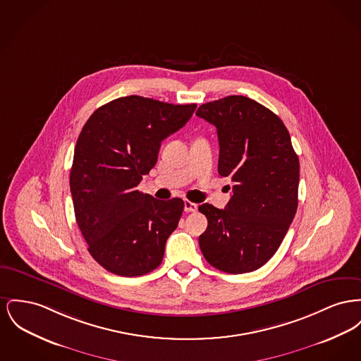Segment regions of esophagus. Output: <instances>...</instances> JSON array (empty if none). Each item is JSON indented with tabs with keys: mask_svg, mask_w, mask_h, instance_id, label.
<instances>
[{
	"mask_svg": "<svg viewBox=\"0 0 361 361\" xmlns=\"http://www.w3.org/2000/svg\"><path fill=\"white\" fill-rule=\"evenodd\" d=\"M184 210L187 212H193L197 210V204L196 203H192L190 200H185L184 202Z\"/></svg>",
	"mask_w": 361,
	"mask_h": 361,
	"instance_id": "34e87169",
	"label": "esophagus"
}]
</instances>
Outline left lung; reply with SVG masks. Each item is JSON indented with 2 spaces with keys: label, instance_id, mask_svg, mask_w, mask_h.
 Wrapping results in <instances>:
<instances>
[{
  "label": "left lung",
  "instance_id": "1",
  "mask_svg": "<svg viewBox=\"0 0 361 361\" xmlns=\"http://www.w3.org/2000/svg\"><path fill=\"white\" fill-rule=\"evenodd\" d=\"M196 116L216 128L218 173L234 184L225 210L199 206L209 221L202 254L221 271H255L276 254L296 214L300 164L290 135L270 109L243 95L204 104Z\"/></svg>",
  "mask_w": 361,
  "mask_h": 361
}]
</instances>
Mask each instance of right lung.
<instances>
[{
  "mask_svg": "<svg viewBox=\"0 0 361 361\" xmlns=\"http://www.w3.org/2000/svg\"><path fill=\"white\" fill-rule=\"evenodd\" d=\"M195 109L129 95L98 107L82 129L71 193L88 252L107 271L145 276L161 264L184 202L158 200L137 185L155 166L161 142L184 127Z\"/></svg>",
  "mask_w": 361,
  "mask_h": 361,
  "instance_id": "1",
  "label": "right lung"
}]
</instances>
